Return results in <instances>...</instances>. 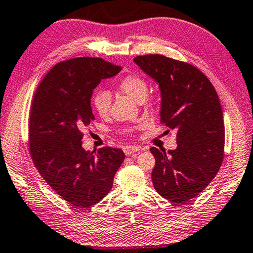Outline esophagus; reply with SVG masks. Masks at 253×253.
I'll list each match as a JSON object with an SVG mask.
<instances>
[{
    "label": "esophagus",
    "mask_w": 253,
    "mask_h": 253,
    "mask_svg": "<svg viewBox=\"0 0 253 253\" xmlns=\"http://www.w3.org/2000/svg\"><path fill=\"white\" fill-rule=\"evenodd\" d=\"M139 151H141V148H140V147L127 146L124 148V153H126V156H132V155H134L135 153H139Z\"/></svg>",
    "instance_id": "1"
}]
</instances>
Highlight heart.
<instances>
[{"mask_svg":"<svg viewBox=\"0 0 253 253\" xmlns=\"http://www.w3.org/2000/svg\"><path fill=\"white\" fill-rule=\"evenodd\" d=\"M119 90L135 102H143L148 92V83L141 76L129 75L119 83ZM111 104V94L107 90L97 91L92 98V106L102 118H106L110 114Z\"/></svg>","mask_w":253,"mask_h":253,"instance_id":"b5f03b06","label":"heart"}]
</instances>
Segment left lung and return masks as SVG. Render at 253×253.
Returning a JSON list of instances; mask_svg holds the SVG:
<instances>
[{
    "mask_svg": "<svg viewBox=\"0 0 253 253\" xmlns=\"http://www.w3.org/2000/svg\"><path fill=\"white\" fill-rule=\"evenodd\" d=\"M133 62L157 84L161 122L177 132L176 149H150L156 159L154 188L167 200L184 204L211 183L223 162L225 127L218 95L191 64L159 54Z\"/></svg>",
    "mask_w": 253,
    "mask_h": 253,
    "instance_id": "1",
    "label": "left lung"
}]
</instances>
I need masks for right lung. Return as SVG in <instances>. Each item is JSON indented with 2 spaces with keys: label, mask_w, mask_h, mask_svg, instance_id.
Instances as JSON below:
<instances>
[{
  "label": "right lung",
  "mask_w": 253,
  "mask_h": 253,
  "mask_svg": "<svg viewBox=\"0 0 253 253\" xmlns=\"http://www.w3.org/2000/svg\"><path fill=\"white\" fill-rule=\"evenodd\" d=\"M121 68L96 57L56 64L34 96L29 118V149L42 178L78 208L99 203L113 186L124 161L122 149L104 147L96 156L83 147V131L95 120L94 89Z\"/></svg>",
  "instance_id": "1"
}]
</instances>
